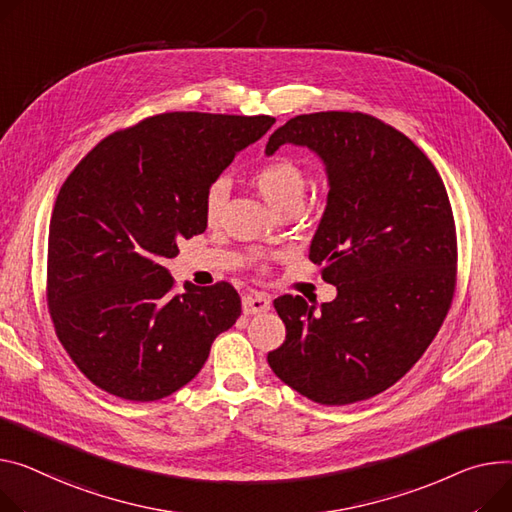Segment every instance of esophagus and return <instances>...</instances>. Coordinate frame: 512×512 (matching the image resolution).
<instances>
[{
    "mask_svg": "<svg viewBox=\"0 0 512 512\" xmlns=\"http://www.w3.org/2000/svg\"><path fill=\"white\" fill-rule=\"evenodd\" d=\"M271 309V298L261 292H251L243 296V313L245 315H259Z\"/></svg>",
    "mask_w": 512,
    "mask_h": 512,
    "instance_id": "34e87169",
    "label": "esophagus"
}]
</instances>
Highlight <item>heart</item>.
<instances>
[{
  "instance_id": "heart-1",
  "label": "heart",
  "mask_w": 512,
  "mask_h": 512,
  "mask_svg": "<svg viewBox=\"0 0 512 512\" xmlns=\"http://www.w3.org/2000/svg\"><path fill=\"white\" fill-rule=\"evenodd\" d=\"M253 185L269 206L278 212L284 206H290V203H302L306 191V175L296 160L276 158L255 170ZM226 195L228 187L224 181L210 185L206 201H203V212H206V220L210 224L218 220L226 203Z\"/></svg>"
}]
</instances>
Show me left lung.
Returning <instances> with one entry per match:
<instances>
[{"label": "left lung", "instance_id": "1", "mask_svg": "<svg viewBox=\"0 0 512 512\" xmlns=\"http://www.w3.org/2000/svg\"><path fill=\"white\" fill-rule=\"evenodd\" d=\"M284 144L325 166L327 206L309 257L337 296L276 298L286 342L267 362L315 403L364 401L420 360L447 317L457 265L449 195L426 154L370 115H298L269 135L265 156Z\"/></svg>", "mask_w": 512, "mask_h": 512}]
</instances>
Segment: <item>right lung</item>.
<instances>
[{
    "label": "right lung",
    "instance_id": "obj_1",
    "mask_svg": "<svg viewBox=\"0 0 512 512\" xmlns=\"http://www.w3.org/2000/svg\"><path fill=\"white\" fill-rule=\"evenodd\" d=\"M274 117L164 113L102 140L63 183L49 224L57 337L100 389L156 401L187 385L241 315L230 284L173 292L162 265L208 228L203 201Z\"/></svg>",
    "mask_w": 512,
    "mask_h": 512
}]
</instances>
